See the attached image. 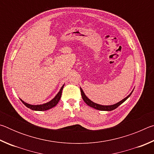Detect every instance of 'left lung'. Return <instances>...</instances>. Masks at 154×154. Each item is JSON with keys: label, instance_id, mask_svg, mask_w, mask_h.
<instances>
[{"label": "left lung", "instance_id": "obj_1", "mask_svg": "<svg viewBox=\"0 0 154 154\" xmlns=\"http://www.w3.org/2000/svg\"><path fill=\"white\" fill-rule=\"evenodd\" d=\"M80 90H81V93H82V96L83 100H84V102L86 103L88 106H90V107H92L94 109H98V110L107 111L114 110V109H116L117 107H118V106L120 105L121 104L123 103L124 101H126L127 99L130 97V95L132 94V92H133V90H132V92H131V93H130L128 96H126V98H124L123 100H122L121 101H119V102H118V103H116V104H114V105H99V104H97V103H95L92 102V100H90V99L87 97L86 95L85 94L84 92H83V90L81 88H80Z\"/></svg>", "mask_w": 154, "mask_h": 154}]
</instances>
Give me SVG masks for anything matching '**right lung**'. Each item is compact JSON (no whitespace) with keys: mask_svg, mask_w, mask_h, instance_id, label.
<instances>
[{"mask_svg":"<svg viewBox=\"0 0 154 154\" xmlns=\"http://www.w3.org/2000/svg\"><path fill=\"white\" fill-rule=\"evenodd\" d=\"M64 85H63L62 86V88H60V90L59 92L57 94L56 96L54 97L52 100H51L49 102H48L46 103H44L43 105H30V104H28L25 103L24 101H23L22 99H20L21 101L23 103V104L26 106H27L28 108H29L30 109H32V110L34 111H46V110H48V109H50L51 108H53L54 106H55L58 103L60 99L61 98V96H62V91L63 90V88H64Z\"/></svg>","mask_w":154,"mask_h":154,"instance_id":"right-lung-1","label":"right lung"}]
</instances>
